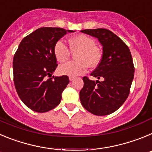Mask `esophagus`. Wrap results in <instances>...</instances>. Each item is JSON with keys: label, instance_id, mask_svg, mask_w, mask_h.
I'll list each match as a JSON object with an SVG mask.
<instances>
[{"label": "esophagus", "instance_id": "1", "mask_svg": "<svg viewBox=\"0 0 152 152\" xmlns=\"http://www.w3.org/2000/svg\"><path fill=\"white\" fill-rule=\"evenodd\" d=\"M74 79H75V77H69V80H71V81H72V80H73Z\"/></svg>", "mask_w": 152, "mask_h": 152}]
</instances>
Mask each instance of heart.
<instances>
[{"mask_svg":"<svg viewBox=\"0 0 152 152\" xmlns=\"http://www.w3.org/2000/svg\"><path fill=\"white\" fill-rule=\"evenodd\" d=\"M70 47L77 52L76 59L61 64L58 68L61 75L69 77H77L86 73L88 66L96 67L101 61V52L96 47L94 39L86 35H77L69 40ZM54 54L59 62H65L71 57V51L62 40H58L54 46Z\"/></svg>","mask_w":152,"mask_h":152,"instance_id":"obj_1","label":"heart"}]
</instances>
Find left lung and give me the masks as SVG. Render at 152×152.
Masks as SVG:
<instances>
[{
  "instance_id": "obj_1",
  "label": "left lung",
  "mask_w": 152,
  "mask_h": 152,
  "mask_svg": "<svg viewBox=\"0 0 152 152\" xmlns=\"http://www.w3.org/2000/svg\"><path fill=\"white\" fill-rule=\"evenodd\" d=\"M81 32L98 39L103 46V55L100 64L91 74L102 81L83 77L80 103L94 115H109L117 110L129 94L135 72L131 52L124 42L110 30L94 29Z\"/></svg>"
}]
</instances>
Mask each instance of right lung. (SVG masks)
<instances>
[{
  "label": "right lung",
  "instance_id": "add662e5",
  "mask_svg": "<svg viewBox=\"0 0 152 152\" xmlns=\"http://www.w3.org/2000/svg\"><path fill=\"white\" fill-rule=\"evenodd\" d=\"M72 32L58 27L37 29L23 38L13 56L16 91L23 103L35 112H48L61 102L69 79L67 75L51 77L58 66L54 46Z\"/></svg>",
  "mask_w": 152,
  "mask_h": 152
}]
</instances>
